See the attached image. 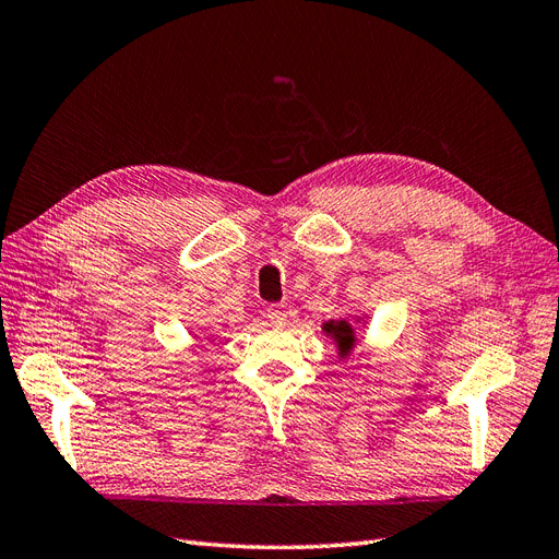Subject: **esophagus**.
<instances>
[{"instance_id":"34e87169","label":"esophagus","mask_w":559,"mask_h":559,"mask_svg":"<svg viewBox=\"0 0 559 559\" xmlns=\"http://www.w3.org/2000/svg\"><path fill=\"white\" fill-rule=\"evenodd\" d=\"M286 317H289V312H286V308H282V306H270L265 310V319L270 321V324H275V326L286 324Z\"/></svg>"}]
</instances>
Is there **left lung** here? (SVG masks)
Masks as SVG:
<instances>
[{
  "label": "left lung",
  "instance_id": "1",
  "mask_svg": "<svg viewBox=\"0 0 559 559\" xmlns=\"http://www.w3.org/2000/svg\"><path fill=\"white\" fill-rule=\"evenodd\" d=\"M368 319L370 317L364 312L359 317H354L352 321L345 319V317H337V319H329V321H324V324H321V333L333 341L337 359L345 361L349 354L354 352V347H357V343H359L357 331L359 329L364 331L368 326Z\"/></svg>",
  "mask_w": 559,
  "mask_h": 559
}]
</instances>
